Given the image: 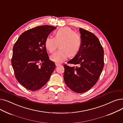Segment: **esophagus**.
<instances>
[{
    "label": "esophagus",
    "mask_w": 123,
    "mask_h": 123,
    "mask_svg": "<svg viewBox=\"0 0 123 123\" xmlns=\"http://www.w3.org/2000/svg\"><path fill=\"white\" fill-rule=\"evenodd\" d=\"M55 65H56V66H58L61 65V64H60V63H55Z\"/></svg>",
    "instance_id": "34e87169"
}]
</instances>
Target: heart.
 Wrapping results in <instances>:
<instances>
[{"mask_svg": "<svg viewBox=\"0 0 123 123\" xmlns=\"http://www.w3.org/2000/svg\"><path fill=\"white\" fill-rule=\"evenodd\" d=\"M54 37L48 36L45 41V46L50 53L56 50L59 44L60 49L50 56L51 61L61 63L68 57L77 55L80 49V36L68 27L59 28L55 31Z\"/></svg>", "mask_w": 123, "mask_h": 123, "instance_id": "1", "label": "heart"}]
</instances>
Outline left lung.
<instances>
[{
    "label": "left lung",
    "mask_w": 123,
    "mask_h": 123,
    "mask_svg": "<svg viewBox=\"0 0 123 123\" xmlns=\"http://www.w3.org/2000/svg\"><path fill=\"white\" fill-rule=\"evenodd\" d=\"M81 45L78 53L67 63L76 65L70 67L64 64V79L67 86L78 93L85 92L98 81L104 68V50L93 33L79 28Z\"/></svg>",
    "instance_id": "obj_1"
}]
</instances>
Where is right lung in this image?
Wrapping results in <instances>:
<instances>
[{"instance_id":"add662e5","label":"right lung","mask_w":123,"mask_h":123,"mask_svg":"<svg viewBox=\"0 0 123 123\" xmlns=\"http://www.w3.org/2000/svg\"><path fill=\"white\" fill-rule=\"evenodd\" d=\"M56 27L39 26L25 31L13 48L11 64L18 82L25 88L36 91L44 86L55 68L49 60L45 41Z\"/></svg>"}]
</instances>
